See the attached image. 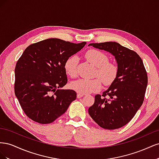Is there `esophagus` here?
Listing matches in <instances>:
<instances>
[{
	"label": "esophagus",
	"instance_id": "obj_1",
	"mask_svg": "<svg viewBox=\"0 0 159 159\" xmlns=\"http://www.w3.org/2000/svg\"><path fill=\"white\" fill-rule=\"evenodd\" d=\"M83 96H84V94H83V93H78V94H77V98H81V97H83Z\"/></svg>",
	"mask_w": 159,
	"mask_h": 159
}]
</instances>
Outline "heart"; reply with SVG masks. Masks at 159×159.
I'll list each match as a JSON object with an SVG mask.
<instances>
[{"label":"heart","mask_w":159,"mask_h":159,"mask_svg":"<svg viewBox=\"0 0 159 159\" xmlns=\"http://www.w3.org/2000/svg\"><path fill=\"white\" fill-rule=\"evenodd\" d=\"M85 56L89 63L96 67L95 75L99 77L105 85H109L114 82L117 77L119 68L116 64L109 61V57L106 54L98 50L91 49L85 53ZM78 57L76 56L70 57L65 62V71L72 78L78 76ZM99 79L75 80L70 84V88L83 94L96 92L99 91L102 86V81Z\"/></svg>","instance_id":"heart-1"}]
</instances>
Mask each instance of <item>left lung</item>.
<instances>
[{
    "mask_svg": "<svg viewBox=\"0 0 159 159\" xmlns=\"http://www.w3.org/2000/svg\"><path fill=\"white\" fill-rule=\"evenodd\" d=\"M90 45L111 53L117 60L119 72L109 89L102 95L95 96L89 114L103 129L121 128L131 121L143 103L148 84L147 71L137 53L117 42Z\"/></svg>",
    "mask_w": 159,
    "mask_h": 159,
    "instance_id": "8db88e82",
    "label": "left lung"
}]
</instances>
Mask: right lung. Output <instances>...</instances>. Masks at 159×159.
I'll return each mask as SVG.
<instances>
[{
	"instance_id": "1",
	"label": "right lung",
	"mask_w": 159,
	"mask_h": 159,
	"mask_svg": "<svg viewBox=\"0 0 159 159\" xmlns=\"http://www.w3.org/2000/svg\"><path fill=\"white\" fill-rule=\"evenodd\" d=\"M85 44V42L74 44L49 38L28 46L24 51L15 67L14 93L32 121L52 123L76 99L75 91L59 88L68 82L66 61Z\"/></svg>"
}]
</instances>
